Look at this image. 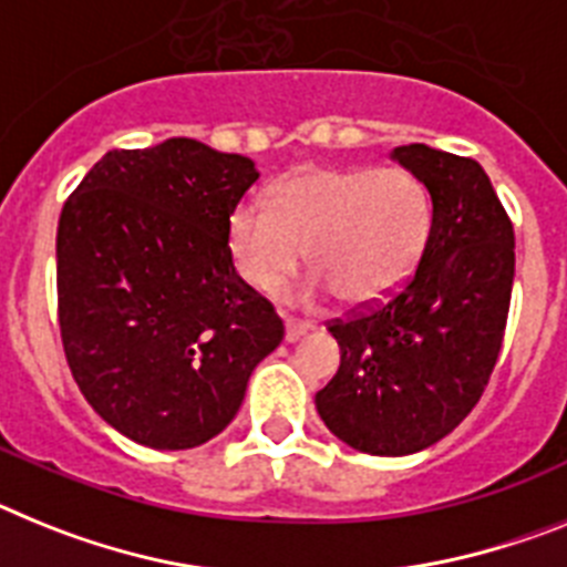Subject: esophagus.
Returning a JSON list of instances; mask_svg holds the SVG:
<instances>
[{"label":"esophagus","instance_id":"obj_1","mask_svg":"<svg viewBox=\"0 0 567 567\" xmlns=\"http://www.w3.org/2000/svg\"><path fill=\"white\" fill-rule=\"evenodd\" d=\"M308 331H311V328H308L305 322L288 319V322H285V342H299V339H302Z\"/></svg>","mask_w":567,"mask_h":567}]
</instances>
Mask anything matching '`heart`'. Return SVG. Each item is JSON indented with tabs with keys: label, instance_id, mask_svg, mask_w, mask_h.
<instances>
[{
	"label": "heart",
	"instance_id": "b5f03b06",
	"mask_svg": "<svg viewBox=\"0 0 567 567\" xmlns=\"http://www.w3.org/2000/svg\"><path fill=\"white\" fill-rule=\"evenodd\" d=\"M431 234V196L405 167H313L274 188L270 205L243 199L228 216L236 274L268 290L299 268L305 248L313 274L277 288L293 305L339 293L351 308H373L400 293Z\"/></svg>",
	"mask_w": 567,
	"mask_h": 567
}]
</instances>
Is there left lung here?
<instances>
[{"label":"left lung","mask_w":567,"mask_h":567,"mask_svg":"<svg viewBox=\"0 0 567 567\" xmlns=\"http://www.w3.org/2000/svg\"><path fill=\"white\" fill-rule=\"evenodd\" d=\"M391 159L427 188V245L391 302L328 328L342 359L317 393L328 431L371 456L416 454L465 420L499 357L514 288V225L480 162L420 142Z\"/></svg>","instance_id":"obj_1"}]
</instances>
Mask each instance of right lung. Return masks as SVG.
Wrapping results in <instances>:
<instances>
[{
    "label": "right lung",
    "mask_w": 567,
    "mask_h": 567,
    "mask_svg": "<svg viewBox=\"0 0 567 567\" xmlns=\"http://www.w3.org/2000/svg\"><path fill=\"white\" fill-rule=\"evenodd\" d=\"M254 162L196 140L107 151L56 230L59 328L79 391L156 451L223 433L254 368L282 342L274 305L239 279L228 216Z\"/></svg>",
    "instance_id": "add662e5"
}]
</instances>
